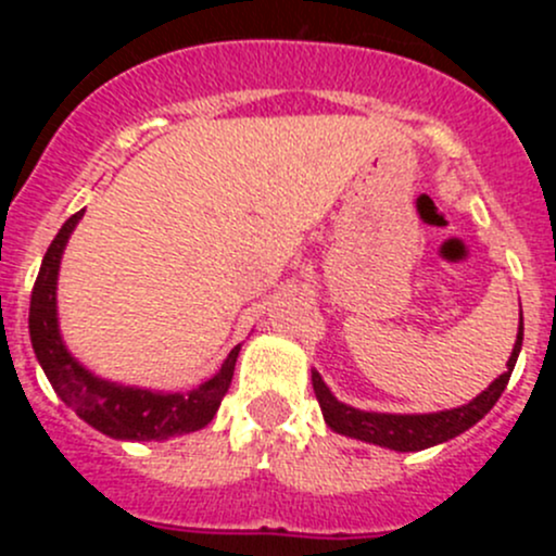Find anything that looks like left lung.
Masks as SVG:
<instances>
[{
  "mask_svg": "<svg viewBox=\"0 0 556 556\" xmlns=\"http://www.w3.org/2000/svg\"><path fill=\"white\" fill-rule=\"evenodd\" d=\"M521 336H525V323H521L519 309V330L517 341H514L511 357L506 363V371L495 379L486 390H481L473 401L463 403L457 408H444V412H430V414H384V412H363V408L346 406L339 397L330 392V387L323 382L317 371H312V387L317 395L319 408H323L325 425L330 430L350 439L366 441V444L384 446L392 452H419L430 450L435 444L454 439V435L465 433L473 428L486 412L497 403V397L506 390L508 379H511L514 366L521 352Z\"/></svg>",
  "mask_w": 556,
  "mask_h": 556,
  "instance_id": "1",
  "label": "left lung"
}]
</instances>
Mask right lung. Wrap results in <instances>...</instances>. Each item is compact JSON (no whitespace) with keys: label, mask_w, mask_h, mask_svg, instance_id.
I'll use <instances>...</instances> for the list:
<instances>
[{"label":"right lung","mask_w":556,"mask_h":556,"mask_svg":"<svg viewBox=\"0 0 556 556\" xmlns=\"http://www.w3.org/2000/svg\"><path fill=\"white\" fill-rule=\"evenodd\" d=\"M80 210L61 226L55 239L39 266L35 290H31L29 306V336L35 355L42 366L45 377L59 392L61 401L80 419H86L99 433L117 441H166L174 435L193 433L220 408L223 395L228 392L233 379V366L242 344L233 346L223 361L220 371L212 379L201 382L188 392H161L144 390V387L110 382L88 371L64 344L59 328V306H55V288H59L61 255L77 223L83 220Z\"/></svg>","instance_id":"add662e5"}]
</instances>
